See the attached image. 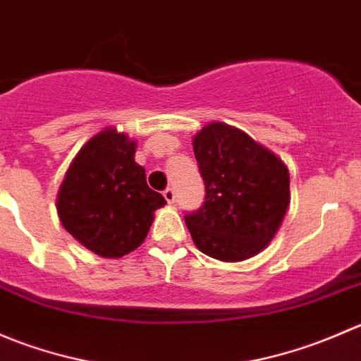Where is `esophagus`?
I'll use <instances>...</instances> for the list:
<instances>
[{
  "instance_id": "1",
  "label": "esophagus",
  "mask_w": 361,
  "mask_h": 361,
  "mask_svg": "<svg viewBox=\"0 0 361 361\" xmlns=\"http://www.w3.org/2000/svg\"><path fill=\"white\" fill-rule=\"evenodd\" d=\"M164 197H166L167 202H174V199H176V194H174V188L167 187L166 190H164Z\"/></svg>"
}]
</instances>
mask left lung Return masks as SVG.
Returning a JSON list of instances; mask_svg holds the SVG:
<instances>
[{
  "instance_id": "1",
  "label": "left lung",
  "mask_w": 361,
  "mask_h": 361,
  "mask_svg": "<svg viewBox=\"0 0 361 361\" xmlns=\"http://www.w3.org/2000/svg\"><path fill=\"white\" fill-rule=\"evenodd\" d=\"M194 155L206 187L202 206L185 214L195 246L224 262L267 248L290 204V174L281 159L221 122L195 134Z\"/></svg>"
}]
</instances>
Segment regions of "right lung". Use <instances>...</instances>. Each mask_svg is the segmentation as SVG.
Masks as SVG:
<instances>
[{
	"instance_id": "1",
	"label": "right lung",
	"mask_w": 361,
	"mask_h": 361,
	"mask_svg": "<svg viewBox=\"0 0 361 361\" xmlns=\"http://www.w3.org/2000/svg\"><path fill=\"white\" fill-rule=\"evenodd\" d=\"M136 141L104 129L87 141L69 166L57 213L69 234L99 257L118 258L145 241L154 211L166 204L136 164Z\"/></svg>"
}]
</instances>
